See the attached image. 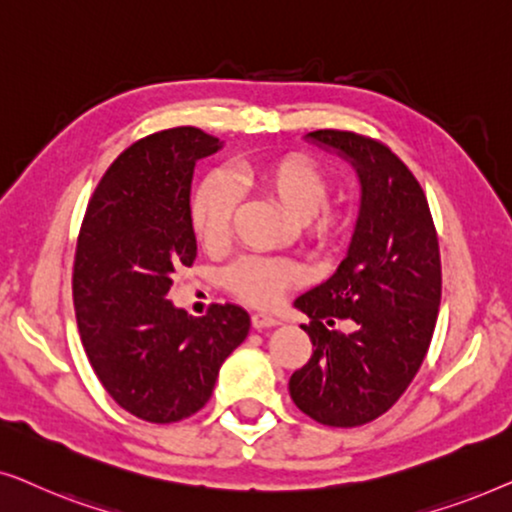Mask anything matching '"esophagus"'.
I'll list each match as a JSON object with an SVG mask.
<instances>
[{"label":"esophagus","mask_w":512,"mask_h":512,"mask_svg":"<svg viewBox=\"0 0 512 512\" xmlns=\"http://www.w3.org/2000/svg\"><path fill=\"white\" fill-rule=\"evenodd\" d=\"M279 319L272 317V314H263V312H256L251 314V326L256 328V331H263V328H270V326H277Z\"/></svg>","instance_id":"1"}]
</instances>
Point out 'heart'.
I'll use <instances>...</instances> for the list:
<instances>
[{"label":"heart","mask_w":512,"mask_h":512,"mask_svg":"<svg viewBox=\"0 0 512 512\" xmlns=\"http://www.w3.org/2000/svg\"><path fill=\"white\" fill-rule=\"evenodd\" d=\"M268 193V198L296 223H305L307 233L319 247H333L340 240L345 223L338 214L321 212L331 198V179L314 160L286 156L244 172ZM240 200L235 181L223 172L202 179L191 202V223L198 240L209 249L226 244L230 223ZM296 263L279 258H242L228 270V286L235 296L251 305H275L286 286L296 282Z\"/></svg>","instance_id":"obj_1"}]
</instances>
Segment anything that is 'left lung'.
<instances>
[{
  "label": "left lung",
  "mask_w": 512,
  "mask_h": 512,
  "mask_svg": "<svg viewBox=\"0 0 512 512\" xmlns=\"http://www.w3.org/2000/svg\"><path fill=\"white\" fill-rule=\"evenodd\" d=\"M305 142L347 160L359 179L347 254L331 277L293 300L312 359L289 380L293 403L326 426L373 422L422 366L440 305V251L429 202L412 172L375 139L317 130ZM338 318L355 331L340 334Z\"/></svg>",
  "instance_id": "obj_1"
}]
</instances>
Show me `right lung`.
Returning <instances> with one entry per match:
<instances>
[{
    "instance_id": "1",
    "label": "right lung",
    "mask_w": 512,
    "mask_h": 512,
    "mask_svg": "<svg viewBox=\"0 0 512 512\" xmlns=\"http://www.w3.org/2000/svg\"><path fill=\"white\" fill-rule=\"evenodd\" d=\"M221 149L198 128L132 144L95 188L76 244L74 307L90 366L123 410L153 424L195 415L251 326L240 305L193 319L167 298L174 270L198 256L195 163Z\"/></svg>"
}]
</instances>
